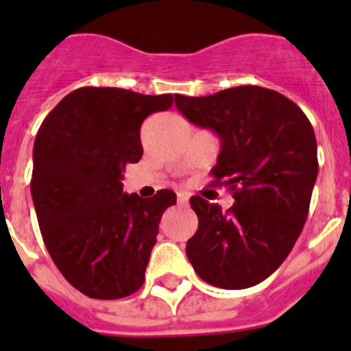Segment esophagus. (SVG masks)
I'll use <instances>...</instances> for the list:
<instances>
[{
    "instance_id": "obj_1",
    "label": "esophagus",
    "mask_w": 351,
    "mask_h": 351,
    "mask_svg": "<svg viewBox=\"0 0 351 351\" xmlns=\"http://www.w3.org/2000/svg\"><path fill=\"white\" fill-rule=\"evenodd\" d=\"M176 200H178L180 205H186V202H189V193L180 192L178 197H176Z\"/></svg>"
}]
</instances>
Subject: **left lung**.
<instances>
[{
    "label": "left lung",
    "instance_id": "obj_1",
    "mask_svg": "<svg viewBox=\"0 0 351 351\" xmlns=\"http://www.w3.org/2000/svg\"><path fill=\"white\" fill-rule=\"evenodd\" d=\"M175 105L221 137L210 173L234 198L226 212L202 197L190 198L198 229L186 256L214 287L260 284L284 263L307 221L319 166L313 125L292 100L253 84L208 97L175 95Z\"/></svg>",
    "mask_w": 351,
    "mask_h": 351
}]
</instances>
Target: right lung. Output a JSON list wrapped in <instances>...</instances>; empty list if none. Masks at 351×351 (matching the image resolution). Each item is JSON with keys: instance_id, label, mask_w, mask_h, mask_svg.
<instances>
[{"instance_id": "obj_1", "label": "right lung", "mask_w": 351, "mask_h": 351, "mask_svg": "<svg viewBox=\"0 0 351 351\" xmlns=\"http://www.w3.org/2000/svg\"><path fill=\"white\" fill-rule=\"evenodd\" d=\"M173 95L84 86L49 113L34 144L32 198L42 239L62 277L91 299L137 292L176 193H123L122 171L143 158L141 125Z\"/></svg>"}]
</instances>
